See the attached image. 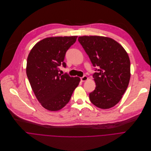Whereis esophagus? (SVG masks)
<instances>
[{
  "instance_id": "obj_1",
  "label": "esophagus",
  "mask_w": 151,
  "mask_h": 151,
  "mask_svg": "<svg viewBox=\"0 0 151 151\" xmlns=\"http://www.w3.org/2000/svg\"><path fill=\"white\" fill-rule=\"evenodd\" d=\"M87 80H88V77H87V76H83V77L81 78V81L82 82L86 81H87Z\"/></svg>"
}]
</instances>
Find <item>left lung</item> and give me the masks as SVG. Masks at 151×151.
<instances>
[{
  "mask_svg": "<svg viewBox=\"0 0 151 151\" xmlns=\"http://www.w3.org/2000/svg\"><path fill=\"white\" fill-rule=\"evenodd\" d=\"M94 67L100 68L93 77L96 83L89 94L91 102L101 109H109L123 98L130 78V61L124 47L104 36H83L78 38Z\"/></svg>",
  "mask_w": 151,
  "mask_h": 151,
  "instance_id": "left-lung-1",
  "label": "left lung"
}]
</instances>
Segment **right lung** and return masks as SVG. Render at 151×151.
I'll list each match as a JSON object with an SVG mask.
<instances>
[{
	"label": "right lung",
	"instance_id": "add662e5",
	"mask_svg": "<svg viewBox=\"0 0 151 151\" xmlns=\"http://www.w3.org/2000/svg\"><path fill=\"white\" fill-rule=\"evenodd\" d=\"M77 36L45 38L30 50L26 73L33 91L42 106L50 111L63 108L70 101L80 78L59 73L67 50L76 41Z\"/></svg>",
	"mask_w": 151,
	"mask_h": 151
}]
</instances>
